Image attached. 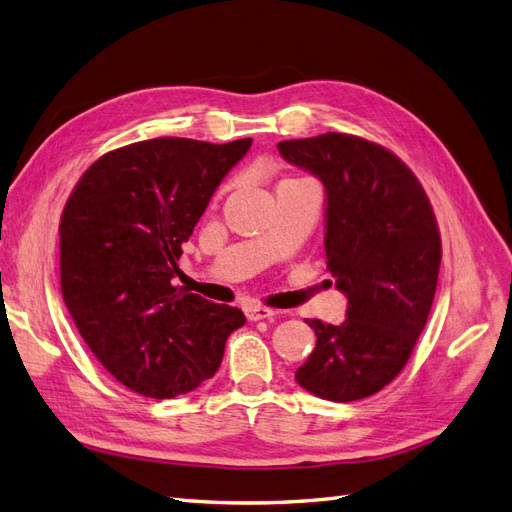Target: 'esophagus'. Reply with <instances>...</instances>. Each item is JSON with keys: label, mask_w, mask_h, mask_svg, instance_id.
Listing matches in <instances>:
<instances>
[{"label": "esophagus", "mask_w": 512, "mask_h": 512, "mask_svg": "<svg viewBox=\"0 0 512 512\" xmlns=\"http://www.w3.org/2000/svg\"><path fill=\"white\" fill-rule=\"evenodd\" d=\"M244 313H246L248 320L257 322V320H270V318L277 316L279 311H274V309H270V307H261V305H248V307L244 309Z\"/></svg>", "instance_id": "esophagus-1"}]
</instances>
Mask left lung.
<instances>
[{
  "instance_id": "left-lung-1",
  "label": "left lung",
  "mask_w": 512,
  "mask_h": 512,
  "mask_svg": "<svg viewBox=\"0 0 512 512\" xmlns=\"http://www.w3.org/2000/svg\"><path fill=\"white\" fill-rule=\"evenodd\" d=\"M326 188V270L348 296L346 320H307L316 348L296 370L313 396L352 402L396 378L422 335L441 264V235L422 183L383 144L329 131L277 144Z\"/></svg>"
}]
</instances>
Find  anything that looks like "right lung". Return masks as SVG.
I'll return each instance as SVG.
<instances>
[{"label": "right lung", "instance_id": "1", "mask_svg": "<svg viewBox=\"0 0 512 512\" xmlns=\"http://www.w3.org/2000/svg\"><path fill=\"white\" fill-rule=\"evenodd\" d=\"M251 138H151L108 151L60 216V287L77 331L116 381L175 398L212 378L246 322L175 285L181 244Z\"/></svg>", "mask_w": 512, "mask_h": 512}]
</instances>
